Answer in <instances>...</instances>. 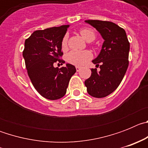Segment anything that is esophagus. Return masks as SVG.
Wrapping results in <instances>:
<instances>
[{"label":"esophagus","instance_id":"obj_1","mask_svg":"<svg viewBox=\"0 0 148 148\" xmlns=\"http://www.w3.org/2000/svg\"><path fill=\"white\" fill-rule=\"evenodd\" d=\"M75 69H76L77 72H79V71H80V70H81V67H80V66H75Z\"/></svg>","mask_w":148,"mask_h":148}]
</instances>
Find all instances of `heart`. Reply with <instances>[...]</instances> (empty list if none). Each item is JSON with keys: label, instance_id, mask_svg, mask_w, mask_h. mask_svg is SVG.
<instances>
[{"label": "heart", "instance_id": "b5f03b06", "mask_svg": "<svg viewBox=\"0 0 148 148\" xmlns=\"http://www.w3.org/2000/svg\"><path fill=\"white\" fill-rule=\"evenodd\" d=\"M79 32L82 37L87 41H92L95 38V33L94 30L90 28H82L79 30ZM61 49L66 51L68 49V35H65L63 37L61 43ZM92 58V53L89 50L76 51L73 50L68 53L66 59L68 62L75 66H82L88 62Z\"/></svg>", "mask_w": 148, "mask_h": 148}]
</instances>
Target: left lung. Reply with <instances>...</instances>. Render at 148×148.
<instances>
[{
    "label": "left lung",
    "mask_w": 148,
    "mask_h": 148,
    "mask_svg": "<svg viewBox=\"0 0 148 148\" xmlns=\"http://www.w3.org/2000/svg\"><path fill=\"white\" fill-rule=\"evenodd\" d=\"M101 33L104 41L102 49L92 63L99 66L91 69V75L84 82L87 92L95 98H104L115 91L125 76L129 65L130 42L125 30L110 21L87 20Z\"/></svg>",
    "instance_id": "obj_1"
}]
</instances>
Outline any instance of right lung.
I'll use <instances>...</instances> for the list:
<instances>
[{"label": "right lung", "mask_w": 148, "mask_h": 148, "mask_svg": "<svg viewBox=\"0 0 148 148\" xmlns=\"http://www.w3.org/2000/svg\"><path fill=\"white\" fill-rule=\"evenodd\" d=\"M68 25L36 30L25 40L23 51L27 73L32 85L43 97L57 100L66 94L70 78L76 72L73 65L63 64L61 43Z\"/></svg>", "instance_id": "right-lung-1"}]
</instances>
